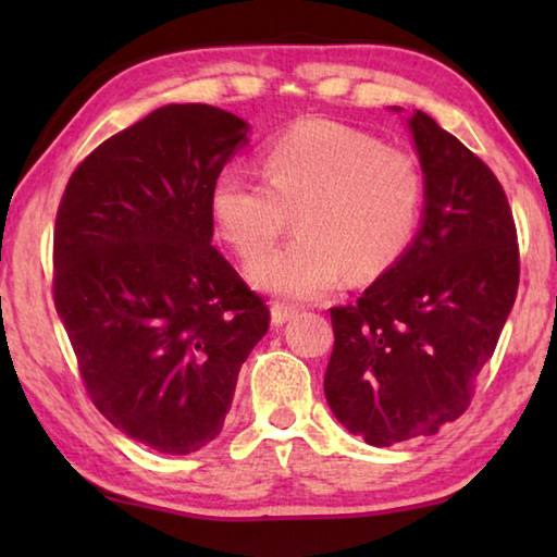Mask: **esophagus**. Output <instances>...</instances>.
<instances>
[{
	"instance_id": "esophagus-1",
	"label": "esophagus",
	"mask_w": 557,
	"mask_h": 557,
	"mask_svg": "<svg viewBox=\"0 0 557 557\" xmlns=\"http://www.w3.org/2000/svg\"><path fill=\"white\" fill-rule=\"evenodd\" d=\"M297 309L292 305H285V301H272L270 307V317H272V324L275 326H282L285 322H289L292 317H295Z\"/></svg>"
}]
</instances>
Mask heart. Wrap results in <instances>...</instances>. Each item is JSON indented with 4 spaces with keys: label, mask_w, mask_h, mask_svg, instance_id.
<instances>
[{
    "label": "heart",
    "mask_w": 557,
    "mask_h": 557,
    "mask_svg": "<svg viewBox=\"0 0 557 557\" xmlns=\"http://www.w3.org/2000/svg\"><path fill=\"white\" fill-rule=\"evenodd\" d=\"M265 184L225 169L211 186L209 209L223 240L257 258L293 213L300 233L256 260L252 285L287 299H312L346 277L383 275L418 231L425 178L405 149L381 145L332 120H305L260 152Z\"/></svg>",
    "instance_id": "heart-1"
}]
</instances>
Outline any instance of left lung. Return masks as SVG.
<instances>
[{
  "instance_id": "8db88e82",
  "label": "left lung",
  "mask_w": 557,
  "mask_h": 557,
  "mask_svg": "<svg viewBox=\"0 0 557 557\" xmlns=\"http://www.w3.org/2000/svg\"><path fill=\"white\" fill-rule=\"evenodd\" d=\"M425 215L403 258L356 299L332 307L324 395L373 447L435 435L474 398L518 292L511 206L482 159L414 112Z\"/></svg>"
}]
</instances>
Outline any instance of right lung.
<instances>
[{"instance_id": "add662e5", "label": "right lung", "mask_w": 557, "mask_h": 557, "mask_svg": "<svg viewBox=\"0 0 557 557\" xmlns=\"http://www.w3.org/2000/svg\"><path fill=\"white\" fill-rule=\"evenodd\" d=\"M248 129L203 102L159 108L75 166L55 213L53 305L83 385L162 455L219 435L270 326L265 299L211 245V186Z\"/></svg>"}]
</instances>
